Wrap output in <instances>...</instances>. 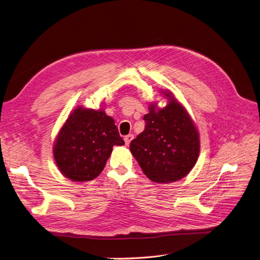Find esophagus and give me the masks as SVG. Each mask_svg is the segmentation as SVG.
I'll return each mask as SVG.
<instances>
[{
  "label": "esophagus",
  "instance_id": "esophagus-1",
  "mask_svg": "<svg viewBox=\"0 0 260 260\" xmlns=\"http://www.w3.org/2000/svg\"><path fill=\"white\" fill-rule=\"evenodd\" d=\"M133 138H135V137H133V135H128V136H125L124 137V143H125V145H129L130 144V142H131V141L133 140Z\"/></svg>",
  "mask_w": 260,
  "mask_h": 260
}]
</instances>
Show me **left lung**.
Wrapping results in <instances>:
<instances>
[{"label": "left lung", "instance_id": "left-lung-1", "mask_svg": "<svg viewBox=\"0 0 260 260\" xmlns=\"http://www.w3.org/2000/svg\"><path fill=\"white\" fill-rule=\"evenodd\" d=\"M169 104L149 106L143 117L144 131L130 143V151L143 172L154 182L171 183L185 177L198 160L200 139L182 105L165 92Z\"/></svg>", "mask_w": 260, "mask_h": 260}]
</instances>
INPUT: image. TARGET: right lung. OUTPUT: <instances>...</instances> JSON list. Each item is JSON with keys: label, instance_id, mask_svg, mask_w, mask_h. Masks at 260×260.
I'll return each instance as SVG.
<instances>
[{"label": "right lung", "instance_id": "1", "mask_svg": "<svg viewBox=\"0 0 260 260\" xmlns=\"http://www.w3.org/2000/svg\"><path fill=\"white\" fill-rule=\"evenodd\" d=\"M123 144L112 117L103 111L78 107L58 133L54 158L62 175L84 182L103 171L114 145Z\"/></svg>", "mask_w": 260, "mask_h": 260}]
</instances>
